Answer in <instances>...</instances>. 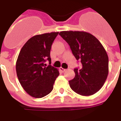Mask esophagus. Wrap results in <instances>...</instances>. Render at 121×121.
<instances>
[{
    "label": "esophagus",
    "mask_w": 121,
    "mask_h": 121,
    "mask_svg": "<svg viewBox=\"0 0 121 121\" xmlns=\"http://www.w3.org/2000/svg\"><path fill=\"white\" fill-rule=\"evenodd\" d=\"M60 70L62 72H64L65 71H66V69H63V68H62V67H60Z\"/></svg>",
    "instance_id": "1"
}]
</instances>
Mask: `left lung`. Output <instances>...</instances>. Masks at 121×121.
I'll return each instance as SVG.
<instances>
[{
  "instance_id": "left-lung-1",
  "label": "left lung",
  "mask_w": 121,
  "mask_h": 121,
  "mask_svg": "<svg viewBox=\"0 0 121 121\" xmlns=\"http://www.w3.org/2000/svg\"><path fill=\"white\" fill-rule=\"evenodd\" d=\"M59 35L82 63L81 69H74L75 77L69 81L71 89L82 96L95 94L104 86L108 73V57L104 46L87 32L62 31Z\"/></svg>"
}]
</instances>
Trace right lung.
<instances>
[{
  "label": "right lung",
  "instance_id": "right-lung-1",
  "mask_svg": "<svg viewBox=\"0 0 121 121\" xmlns=\"http://www.w3.org/2000/svg\"><path fill=\"white\" fill-rule=\"evenodd\" d=\"M59 32L37 35L23 46L18 55L16 70L17 78L29 95L40 98L48 95L53 89L58 70L51 65V46ZM50 61L48 66L45 63Z\"/></svg>",
  "mask_w": 121,
  "mask_h": 121
}]
</instances>
